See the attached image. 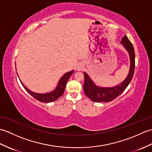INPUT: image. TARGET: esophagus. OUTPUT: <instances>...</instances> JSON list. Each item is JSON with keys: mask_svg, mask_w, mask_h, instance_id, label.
<instances>
[{"mask_svg": "<svg viewBox=\"0 0 152 152\" xmlns=\"http://www.w3.org/2000/svg\"><path fill=\"white\" fill-rule=\"evenodd\" d=\"M83 69H84V64L81 63H79L78 64V66H77V70L81 71V70H83Z\"/></svg>", "mask_w": 152, "mask_h": 152, "instance_id": "34e87169", "label": "esophagus"}]
</instances>
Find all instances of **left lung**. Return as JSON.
I'll return each instance as SVG.
<instances>
[{"label":"left lung","mask_w":152,"mask_h":152,"mask_svg":"<svg viewBox=\"0 0 152 152\" xmlns=\"http://www.w3.org/2000/svg\"><path fill=\"white\" fill-rule=\"evenodd\" d=\"M121 44L127 51L129 56L130 68L126 78L119 84L113 87H100L95 84L88 74L85 72H83L84 75L83 91L86 95L93 102H106L112 101L124 91L133 78L135 65L134 48L126 35L122 38Z\"/></svg>","instance_id":"obj_1"}]
</instances>
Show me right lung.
<instances>
[{
    "mask_svg": "<svg viewBox=\"0 0 152 152\" xmlns=\"http://www.w3.org/2000/svg\"><path fill=\"white\" fill-rule=\"evenodd\" d=\"M73 72H74V70H70L69 72L64 74V75L60 78L59 81L57 85V87L54 89V90H53L52 91L46 93H35L31 91L30 89H28L27 88H26L24 84H23V83L21 82L20 79H19V76L18 78L19 80H20V82L22 84V86H23L25 89L26 90V91L29 93L31 96H33L34 99H36L37 100H38V101L42 102H51L56 101V100H57L60 97V96L63 95L68 80H69L70 76L72 75ZM17 74H18V72H17Z\"/></svg>",
    "mask_w": 152,
    "mask_h": 152,
    "instance_id": "add662e5",
    "label": "right lung"
}]
</instances>
